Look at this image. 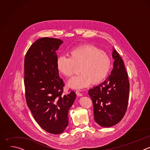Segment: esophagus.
Wrapping results in <instances>:
<instances>
[{"instance_id":"34e87169","label":"esophagus","mask_w":150,"mask_h":150,"mask_svg":"<svg viewBox=\"0 0 150 150\" xmlns=\"http://www.w3.org/2000/svg\"><path fill=\"white\" fill-rule=\"evenodd\" d=\"M76 95L77 96H82V93H80L78 90H77V91H76Z\"/></svg>"}]
</instances>
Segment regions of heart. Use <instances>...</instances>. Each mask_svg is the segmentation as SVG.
I'll use <instances>...</instances> for the list:
<instances>
[{"label": "heart", "mask_w": 150, "mask_h": 150, "mask_svg": "<svg viewBox=\"0 0 150 150\" xmlns=\"http://www.w3.org/2000/svg\"><path fill=\"white\" fill-rule=\"evenodd\" d=\"M78 67L81 74L68 82L70 87L75 89L87 87L91 82H102L110 71L111 59L105 52L91 45L74 48L69 52V56H61L57 59V70L65 77H71Z\"/></svg>", "instance_id": "heart-1"}]
</instances>
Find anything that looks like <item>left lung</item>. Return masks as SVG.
Listing matches in <instances>:
<instances>
[{"label":"left lung","instance_id":"8db88e82","mask_svg":"<svg viewBox=\"0 0 150 150\" xmlns=\"http://www.w3.org/2000/svg\"><path fill=\"white\" fill-rule=\"evenodd\" d=\"M113 69L106 79L88 91L94 106L95 121L101 126L110 127L123 117L129 100V82L123 61L113 49Z\"/></svg>","mask_w":150,"mask_h":150}]
</instances>
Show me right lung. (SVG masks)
<instances>
[{
  "label": "right lung",
  "instance_id": "obj_1",
  "mask_svg": "<svg viewBox=\"0 0 150 150\" xmlns=\"http://www.w3.org/2000/svg\"><path fill=\"white\" fill-rule=\"evenodd\" d=\"M60 39H38L28 50L24 60V85L27 105L40 125L46 132L59 134L68 125V112L76 94H63L65 84L57 68L56 50Z\"/></svg>",
  "mask_w": 150,
  "mask_h": 150
}]
</instances>
